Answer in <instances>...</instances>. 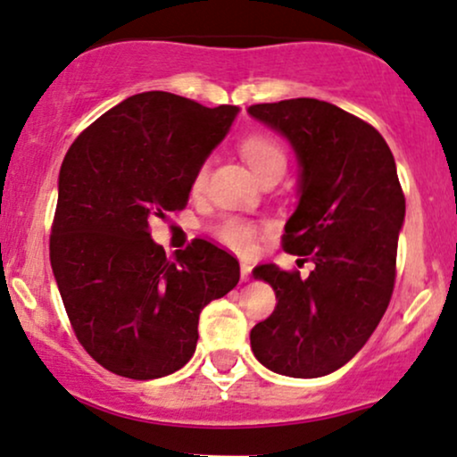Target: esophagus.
Wrapping results in <instances>:
<instances>
[{
    "label": "esophagus",
    "mask_w": 457,
    "mask_h": 457,
    "mask_svg": "<svg viewBox=\"0 0 457 457\" xmlns=\"http://www.w3.org/2000/svg\"><path fill=\"white\" fill-rule=\"evenodd\" d=\"M250 274H253V265L245 263V261H244V263H242V280H244V283H248Z\"/></svg>",
    "instance_id": "esophagus-1"
}]
</instances>
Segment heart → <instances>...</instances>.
Segmentation results:
<instances>
[{
    "mask_svg": "<svg viewBox=\"0 0 457 457\" xmlns=\"http://www.w3.org/2000/svg\"><path fill=\"white\" fill-rule=\"evenodd\" d=\"M242 153L250 166L254 168L256 174L263 172L265 168L271 166V163H285V153L278 142L271 140L270 136H261V133L245 137L242 142ZM204 181H207V163H203L196 170V174H194L192 187L198 192V189L204 186ZM215 233H218L220 242L230 245L233 250H239V253H245V250L253 248L254 244L253 224L245 222L242 218H235V215L222 220V222L218 224V230H215Z\"/></svg>",
    "mask_w": 457,
    "mask_h": 457,
    "instance_id": "heart-1",
    "label": "heart"
}]
</instances>
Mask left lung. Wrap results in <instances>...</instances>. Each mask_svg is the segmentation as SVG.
Wrapping results in <instances>:
<instances>
[{
	"label": "left lung",
	"instance_id": "1",
	"mask_svg": "<svg viewBox=\"0 0 457 457\" xmlns=\"http://www.w3.org/2000/svg\"><path fill=\"white\" fill-rule=\"evenodd\" d=\"M295 151L297 207L283 248L312 261L309 278L268 263L254 278L276 309L250 330L256 361L289 378H321L350 362L386 312L406 198L384 137L341 107L317 99L250 105Z\"/></svg>",
	"mask_w": 457,
	"mask_h": 457
}]
</instances>
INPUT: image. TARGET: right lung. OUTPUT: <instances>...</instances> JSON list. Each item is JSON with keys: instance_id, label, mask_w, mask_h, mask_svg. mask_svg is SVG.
<instances>
[{"instance_id": "add662e5", "label": "right lung", "mask_w": 457, "mask_h": 457, "mask_svg": "<svg viewBox=\"0 0 457 457\" xmlns=\"http://www.w3.org/2000/svg\"><path fill=\"white\" fill-rule=\"evenodd\" d=\"M237 105L140 92L79 133L58 179L49 256L84 350L116 376L155 380L194 356L198 317L239 283V263L207 239L170 261L148 220L186 207L194 174Z\"/></svg>"}]
</instances>
